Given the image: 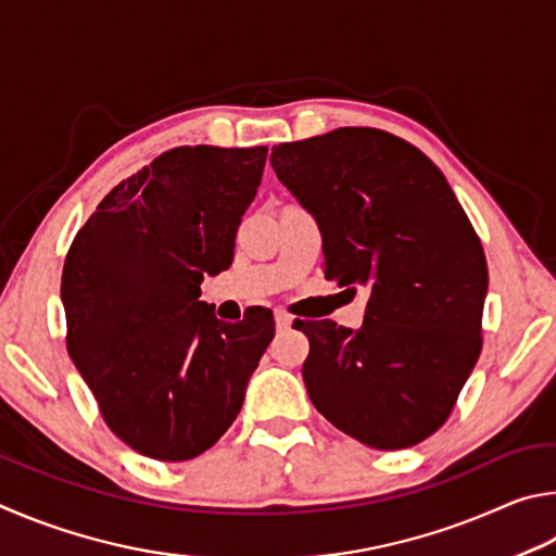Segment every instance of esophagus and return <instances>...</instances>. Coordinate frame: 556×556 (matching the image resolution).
<instances>
[{"label": "esophagus", "mask_w": 556, "mask_h": 556, "mask_svg": "<svg viewBox=\"0 0 556 556\" xmlns=\"http://www.w3.org/2000/svg\"><path fill=\"white\" fill-rule=\"evenodd\" d=\"M290 325H293V317H288L286 313H276V327L278 329H290Z\"/></svg>", "instance_id": "obj_1"}]
</instances>
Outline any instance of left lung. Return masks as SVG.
<instances>
[{
	"label": "left lung",
	"instance_id": "8db88e82",
	"mask_svg": "<svg viewBox=\"0 0 556 556\" xmlns=\"http://www.w3.org/2000/svg\"><path fill=\"white\" fill-rule=\"evenodd\" d=\"M278 180L323 231L325 276L366 288L362 329L303 323L313 405L374 450L440 430L481 354L489 268L442 170L397 136L344 126L273 146Z\"/></svg>",
	"mask_w": 556,
	"mask_h": 556
}]
</instances>
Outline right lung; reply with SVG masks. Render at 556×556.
Here are the masks:
<instances>
[{
	"label": "right lung",
	"instance_id": "obj_1",
	"mask_svg": "<svg viewBox=\"0 0 556 556\" xmlns=\"http://www.w3.org/2000/svg\"><path fill=\"white\" fill-rule=\"evenodd\" d=\"M266 146H180L122 180L67 251V352L110 430L143 456L188 462L229 430L276 334L270 309L222 323L200 300L227 270Z\"/></svg>",
	"mask_w": 556,
	"mask_h": 556
}]
</instances>
